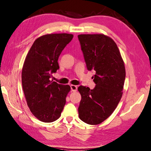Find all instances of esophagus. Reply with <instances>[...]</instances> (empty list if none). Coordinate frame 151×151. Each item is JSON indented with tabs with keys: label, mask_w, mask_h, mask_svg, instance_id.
I'll list each match as a JSON object with an SVG mask.
<instances>
[{
	"label": "esophagus",
	"mask_w": 151,
	"mask_h": 151,
	"mask_svg": "<svg viewBox=\"0 0 151 151\" xmlns=\"http://www.w3.org/2000/svg\"><path fill=\"white\" fill-rule=\"evenodd\" d=\"M70 88L73 92H76L77 90V86H75V85H70Z\"/></svg>",
	"instance_id": "esophagus-1"
}]
</instances>
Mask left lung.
<instances>
[{
    "label": "left lung",
    "instance_id": "obj_1",
    "mask_svg": "<svg viewBox=\"0 0 151 151\" xmlns=\"http://www.w3.org/2000/svg\"><path fill=\"white\" fill-rule=\"evenodd\" d=\"M87 69L94 70V89L80 86L78 116L89 125H98L111 116L123 95L125 68L116 42L102 34L78 35Z\"/></svg>",
    "mask_w": 151,
    "mask_h": 151
}]
</instances>
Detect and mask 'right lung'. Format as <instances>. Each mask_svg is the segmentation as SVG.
<instances>
[{
  "label": "right lung",
  "mask_w": 151,
  "mask_h": 151,
  "mask_svg": "<svg viewBox=\"0 0 151 151\" xmlns=\"http://www.w3.org/2000/svg\"><path fill=\"white\" fill-rule=\"evenodd\" d=\"M73 38V34H49L35 40L24 61L22 83L27 104L41 122L50 123L61 116L70 92L69 85L51 81L59 69L60 54Z\"/></svg>",
  "instance_id": "obj_1"
}]
</instances>
